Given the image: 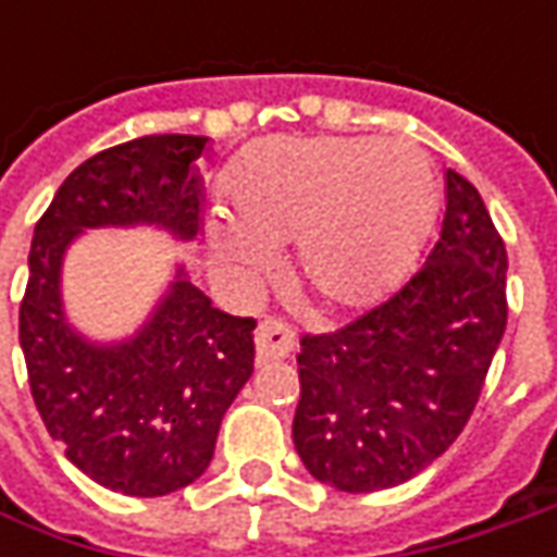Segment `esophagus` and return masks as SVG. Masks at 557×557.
<instances>
[{
	"label": "esophagus",
	"mask_w": 557,
	"mask_h": 557,
	"mask_svg": "<svg viewBox=\"0 0 557 557\" xmlns=\"http://www.w3.org/2000/svg\"><path fill=\"white\" fill-rule=\"evenodd\" d=\"M294 350V332L278 319H267L257 329V356L267 359H285Z\"/></svg>",
	"instance_id": "esophagus-1"
}]
</instances>
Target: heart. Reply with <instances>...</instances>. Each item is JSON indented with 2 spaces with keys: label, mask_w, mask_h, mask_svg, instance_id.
Segmentation results:
<instances>
[{
  "label": "heart",
  "mask_w": 557,
  "mask_h": 557,
  "mask_svg": "<svg viewBox=\"0 0 557 557\" xmlns=\"http://www.w3.org/2000/svg\"><path fill=\"white\" fill-rule=\"evenodd\" d=\"M228 201L207 223L213 267L235 288L275 269L297 242V267L322 297L356 304L412 263L434 216L437 183L412 141H272L232 166Z\"/></svg>",
  "instance_id": "heart-1"
}]
</instances>
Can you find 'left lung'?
<instances>
[{
  "mask_svg": "<svg viewBox=\"0 0 557 557\" xmlns=\"http://www.w3.org/2000/svg\"><path fill=\"white\" fill-rule=\"evenodd\" d=\"M505 272L481 191L446 170V213L428 260L354 322L300 337L294 446L315 481L387 490L456 443L508 322Z\"/></svg>",
  "mask_w": 557,
  "mask_h": 557,
  "instance_id": "1",
  "label": "left lung"
}]
</instances>
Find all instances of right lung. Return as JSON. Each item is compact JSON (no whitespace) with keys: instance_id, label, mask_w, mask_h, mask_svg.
<instances>
[{"instance_id":"right-lung-1","label":"right lung","mask_w":557,"mask_h":557,"mask_svg":"<svg viewBox=\"0 0 557 557\" xmlns=\"http://www.w3.org/2000/svg\"><path fill=\"white\" fill-rule=\"evenodd\" d=\"M203 148L207 136L163 133L98 151L33 228L17 322L33 403L64 456L123 496H166L207 471L225 409L253 372L257 322L210 307L180 272L133 341L96 347L64 322L61 257L92 225L154 223L195 238L201 180L191 163Z\"/></svg>"}]
</instances>
